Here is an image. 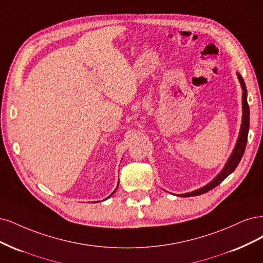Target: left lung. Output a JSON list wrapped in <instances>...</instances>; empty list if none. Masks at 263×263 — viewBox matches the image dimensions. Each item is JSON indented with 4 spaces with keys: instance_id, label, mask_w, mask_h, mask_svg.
I'll return each mask as SVG.
<instances>
[{
    "instance_id": "left-lung-1",
    "label": "left lung",
    "mask_w": 263,
    "mask_h": 263,
    "mask_svg": "<svg viewBox=\"0 0 263 263\" xmlns=\"http://www.w3.org/2000/svg\"><path fill=\"white\" fill-rule=\"evenodd\" d=\"M237 78L239 80V83L241 85V89H242V98H241V103H242V118H241V125H240V131H239V135L238 139H237L236 145L232 152V154L228 158V160L226 162L224 168L221 171L213 180L210 181L208 184H205L204 187H202L200 189L194 190L192 192H188V193H183V194H178V197H196V196H200V194L205 193L208 191H210L211 189L215 188L216 185H218L221 183L226 177L230 176L236 167L238 166L240 159L243 155V152L246 148V144H247V139H248V132H249V106L247 103V89H246V84L243 82V79L241 78V75L239 73H237Z\"/></svg>"
}]
</instances>
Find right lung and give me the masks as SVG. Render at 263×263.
Returning a JSON list of instances; mask_svg holds the SVG:
<instances>
[{
	"label": "right lung",
	"instance_id": "obj_1",
	"mask_svg": "<svg viewBox=\"0 0 263 263\" xmlns=\"http://www.w3.org/2000/svg\"><path fill=\"white\" fill-rule=\"evenodd\" d=\"M118 184H119V183H118ZM117 187H118V185H117ZM115 192H116V190H115V191H114V192H112V193H111V194H110V196H109V197H108V198H110V197H111V196H112V194H114V193H115ZM108 198H107V199H108ZM107 199H105V200H107Z\"/></svg>",
	"mask_w": 263,
	"mask_h": 263
}]
</instances>
